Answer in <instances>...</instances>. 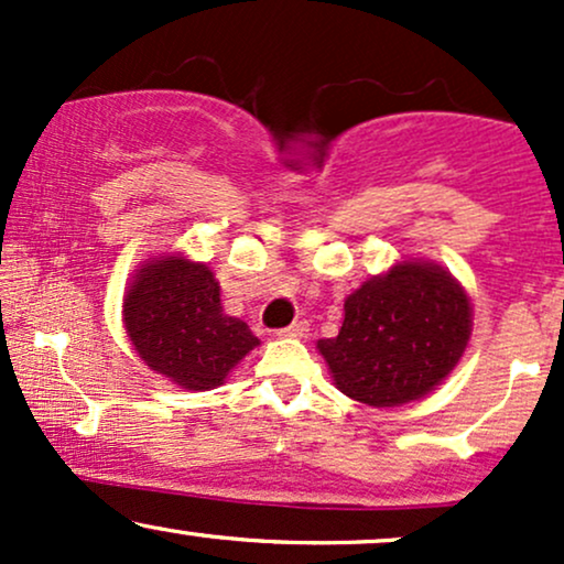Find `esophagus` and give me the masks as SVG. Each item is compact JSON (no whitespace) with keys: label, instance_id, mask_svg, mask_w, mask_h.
Masks as SVG:
<instances>
[{"label":"esophagus","instance_id":"34e87169","mask_svg":"<svg viewBox=\"0 0 564 564\" xmlns=\"http://www.w3.org/2000/svg\"><path fill=\"white\" fill-rule=\"evenodd\" d=\"M307 332H310V323L307 321H294V323H291V326L281 328V332H278V336H286V339H302V336H307Z\"/></svg>","mask_w":564,"mask_h":564}]
</instances>
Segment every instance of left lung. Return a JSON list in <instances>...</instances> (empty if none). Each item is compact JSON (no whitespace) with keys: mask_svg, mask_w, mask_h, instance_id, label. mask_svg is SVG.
Returning <instances> with one entry per match:
<instances>
[{"mask_svg":"<svg viewBox=\"0 0 564 564\" xmlns=\"http://www.w3.org/2000/svg\"><path fill=\"white\" fill-rule=\"evenodd\" d=\"M469 300L445 270L405 262L345 302V321L318 349L347 398L403 405L440 384L469 341Z\"/></svg>","mask_w":564,"mask_h":564,"instance_id":"left-lung-1","label":"left lung"}]
</instances>
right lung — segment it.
Returning a JSON list of instances; mask_svg holds the SVG:
<instances>
[{
  "instance_id": "obj_1",
  "label": "right lung",
  "mask_w": 564,
  "mask_h": 564,
  "mask_svg": "<svg viewBox=\"0 0 564 564\" xmlns=\"http://www.w3.org/2000/svg\"><path fill=\"white\" fill-rule=\"evenodd\" d=\"M124 323L140 358L185 390H215L260 345L243 321L225 315L219 283L206 264L166 257L138 273Z\"/></svg>"
}]
</instances>
